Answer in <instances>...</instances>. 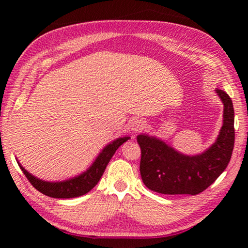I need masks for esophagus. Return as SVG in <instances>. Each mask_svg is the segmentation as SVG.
<instances>
[{
    "mask_svg": "<svg viewBox=\"0 0 248 248\" xmlns=\"http://www.w3.org/2000/svg\"><path fill=\"white\" fill-rule=\"evenodd\" d=\"M145 121L143 119H133L131 123V130L132 132H141L145 128Z\"/></svg>",
    "mask_w": 248,
    "mask_h": 248,
    "instance_id": "esophagus-1",
    "label": "esophagus"
}]
</instances>
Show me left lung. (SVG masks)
<instances>
[{"mask_svg":"<svg viewBox=\"0 0 248 248\" xmlns=\"http://www.w3.org/2000/svg\"><path fill=\"white\" fill-rule=\"evenodd\" d=\"M224 105L223 125L216 143L204 153L188 156L156 138L140 134V173L150 190L164 195H198L223 173L232 156L235 130L232 99L216 90Z\"/></svg>","mask_w":248,"mask_h":248,"instance_id":"left-lung-1","label":"left lung"}]
</instances>
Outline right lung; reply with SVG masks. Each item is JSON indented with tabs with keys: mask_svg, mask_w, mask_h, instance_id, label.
Masks as SVG:
<instances>
[{
	"mask_svg": "<svg viewBox=\"0 0 248 248\" xmlns=\"http://www.w3.org/2000/svg\"><path fill=\"white\" fill-rule=\"evenodd\" d=\"M129 139V137H124L119 138V139L111 142L110 144H108L106 148L102 151V153L98 155V157L96 158L93 165H92L85 173L81 174L78 176V177L65 180V182H44V180L36 178L35 176L29 174L20 164L18 165L23 173L25 174V176H26L27 179L29 180V183H31L37 190L40 191L41 194L48 197H52V198H74V197L85 195L90 190L93 189L96 186V184L99 182V179L102 178L105 169H106V166L108 165L109 161L111 159L112 155L115 154L117 149Z\"/></svg>",
	"mask_w": 248,
	"mask_h": 248,
	"instance_id": "obj_1",
	"label": "right lung"
}]
</instances>
